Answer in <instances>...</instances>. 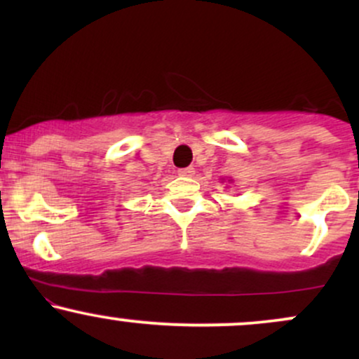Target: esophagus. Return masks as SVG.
<instances>
[{
  "label": "esophagus",
  "mask_w": 359,
  "mask_h": 359,
  "mask_svg": "<svg viewBox=\"0 0 359 359\" xmlns=\"http://www.w3.org/2000/svg\"><path fill=\"white\" fill-rule=\"evenodd\" d=\"M194 174H196L194 167H185V168H180V170H179V175H182V177H192Z\"/></svg>",
  "instance_id": "34e87169"
}]
</instances>
